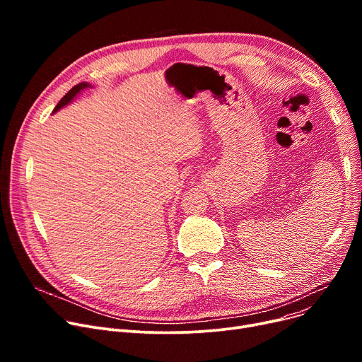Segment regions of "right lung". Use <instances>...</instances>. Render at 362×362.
<instances>
[{
	"label": "right lung",
	"instance_id": "right-lung-1",
	"mask_svg": "<svg viewBox=\"0 0 362 362\" xmlns=\"http://www.w3.org/2000/svg\"><path fill=\"white\" fill-rule=\"evenodd\" d=\"M88 88H93L90 83H88V82H82V83H78V85H74L66 95L64 97L60 100V103L55 105V108L52 110V114L54 112H57L59 110H62L63 107H66V105H69L76 97H78V95L82 92V90H85V89H88Z\"/></svg>",
	"mask_w": 362,
	"mask_h": 362
}]
</instances>
